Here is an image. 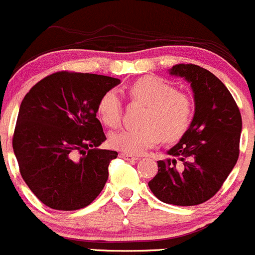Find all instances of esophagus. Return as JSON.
<instances>
[{"label": "esophagus", "mask_w": 255, "mask_h": 255, "mask_svg": "<svg viewBox=\"0 0 255 255\" xmlns=\"http://www.w3.org/2000/svg\"><path fill=\"white\" fill-rule=\"evenodd\" d=\"M119 156L122 158H124V160H127V161H136V160H137V157H136V156L130 155V153H127V152H122Z\"/></svg>", "instance_id": "esophagus-1"}]
</instances>
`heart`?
I'll use <instances>...</instances> for the list:
<instances>
[{"label": "heart", "instance_id": "obj_1", "mask_svg": "<svg viewBox=\"0 0 255 255\" xmlns=\"http://www.w3.org/2000/svg\"><path fill=\"white\" fill-rule=\"evenodd\" d=\"M128 92L132 102L147 107L141 120L143 127L113 132L109 137L113 148L138 155L160 141L176 142L188 130L193 117V102L187 93L176 90L172 84L155 77L136 80ZM97 114L105 127H119L123 119V102L115 90H109L100 98Z\"/></svg>", "mask_w": 255, "mask_h": 255}]
</instances>
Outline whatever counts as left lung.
Instances as JSON below:
<instances>
[{"label": "left lung", "mask_w": 255, "mask_h": 255, "mask_svg": "<svg viewBox=\"0 0 255 255\" xmlns=\"http://www.w3.org/2000/svg\"><path fill=\"white\" fill-rule=\"evenodd\" d=\"M171 74L186 78L195 93L191 127L168 155L157 161V175L148 182L165 203L196 206L219 191L239 156L242 117L226 85L196 64H176Z\"/></svg>", "instance_id": "1"}]
</instances>
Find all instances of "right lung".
I'll list each match as a JSON object with an SVG mask.
<instances>
[{
	"instance_id": "obj_1",
	"label": "right lung",
	"mask_w": 255,
	"mask_h": 255,
	"mask_svg": "<svg viewBox=\"0 0 255 255\" xmlns=\"http://www.w3.org/2000/svg\"><path fill=\"white\" fill-rule=\"evenodd\" d=\"M119 83L62 70L39 80L22 100L12 138L14 155L24 182L49 208L80 210L104 188L118 152L97 148L107 140L97 107Z\"/></svg>"
}]
</instances>
